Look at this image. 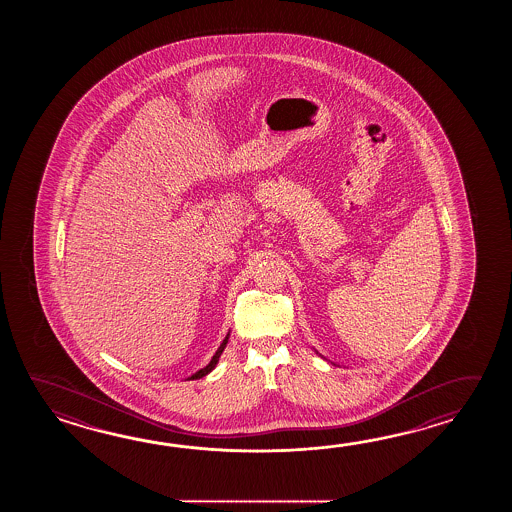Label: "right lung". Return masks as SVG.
Here are the masks:
<instances>
[{"label":"right lung","instance_id":"right-lung-1","mask_svg":"<svg viewBox=\"0 0 512 512\" xmlns=\"http://www.w3.org/2000/svg\"><path fill=\"white\" fill-rule=\"evenodd\" d=\"M227 342H229V335L225 337V340L221 342V346H219L218 351H216V355L212 357V360L208 362L207 366L205 368H201V370L196 371L190 379H201V377H205V375H208L210 371L214 370L216 368V364H218L219 357H221V353H223V349L227 348Z\"/></svg>","mask_w":512,"mask_h":512}]
</instances>
